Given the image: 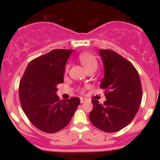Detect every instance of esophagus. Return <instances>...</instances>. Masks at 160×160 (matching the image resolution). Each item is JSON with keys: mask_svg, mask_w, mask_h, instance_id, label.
<instances>
[{"mask_svg": "<svg viewBox=\"0 0 160 160\" xmlns=\"http://www.w3.org/2000/svg\"><path fill=\"white\" fill-rule=\"evenodd\" d=\"M87 99L86 98H80V103L82 104V103H86V102H87Z\"/></svg>", "mask_w": 160, "mask_h": 160, "instance_id": "1", "label": "esophagus"}]
</instances>
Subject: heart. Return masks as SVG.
Returning <instances> with one entry per match:
<instances>
[{
	"mask_svg": "<svg viewBox=\"0 0 160 160\" xmlns=\"http://www.w3.org/2000/svg\"><path fill=\"white\" fill-rule=\"evenodd\" d=\"M78 59L80 61L81 65L83 66L84 68L86 69V71L87 70L91 69V68H97V66H98V61H97L96 58L93 54H92L90 52H85L80 53L78 56ZM69 71V65L67 64L65 67V74H68ZM80 91L81 92H83L82 89H80Z\"/></svg>",
	"mask_w": 160,
	"mask_h": 160,
	"instance_id": "b5f03b06",
	"label": "heart"
}]
</instances>
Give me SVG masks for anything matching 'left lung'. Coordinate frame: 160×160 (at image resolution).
I'll use <instances>...</instances> for the list:
<instances>
[{"label":"left lung","mask_w":160,"mask_h":160,"mask_svg":"<svg viewBox=\"0 0 160 160\" xmlns=\"http://www.w3.org/2000/svg\"><path fill=\"white\" fill-rule=\"evenodd\" d=\"M104 78L101 89L106 101L100 104L93 99L89 117L91 122L105 132H115L128 126L138 111L142 88L138 71L126 58L113 50L101 49Z\"/></svg>","instance_id":"1"}]
</instances>
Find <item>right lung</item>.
Returning a JSON list of instances; mask_svg holds the SVG:
<instances>
[{"instance_id":"obj_1","label":"right lung","mask_w":160,"mask_h":160,"mask_svg":"<svg viewBox=\"0 0 160 160\" xmlns=\"http://www.w3.org/2000/svg\"><path fill=\"white\" fill-rule=\"evenodd\" d=\"M72 49H54L30 62L19 82V100L29 121L40 131L55 133L69 123L80 99L59 101L57 86L62 83Z\"/></svg>"}]
</instances>
